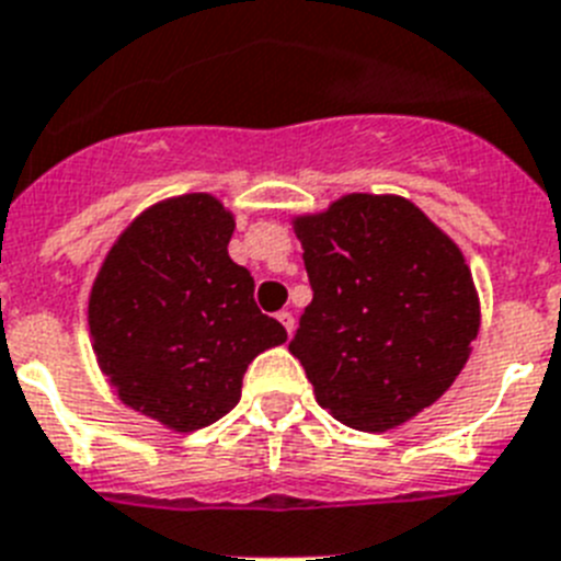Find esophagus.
<instances>
[{"label": "esophagus", "instance_id": "obj_1", "mask_svg": "<svg viewBox=\"0 0 561 561\" xmlns=\"http://www.w3.org/2000/svg\"><path fill=\"white\" fill-rule=\"evenodd\" d=\"M276 319H279L282 328H285L290 336V333H294V313H290V310H282V313H276Z\"/></svg>", "mask_w": 561, "mask_h": 561}]
</instances>
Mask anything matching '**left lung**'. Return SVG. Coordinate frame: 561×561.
<instances>
[{"mask_svg":"<svg viewBox=\"0 0 561 561\" xmlns=\"http://www.w3.org/2000/svg\"><path fill=\"white\" fill-rule=\"evenodd\" d=\"M313 302L290 353L317 402L353 431L385 433L462 374L479 294L459 244L404 196L347 193L294 216Z\"/></svg>","mask_w":561,"mask_h":561,"instance_id":"8db88e82","label":"left lung"}]
</instances>
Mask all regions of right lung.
I'll return each instance as SVG.
<instances>
[{"instance_id":"1","label":"right lung","mask_w":561,"mask_h":561,"mask_svg":"<svg viewBox=\"0 0 561 561\" xmlns=\"http://www.w3.org/2000/svg\"><path fill=\"white\" fill-rule=\"evenodd\" d=\"M237 219L210 193L171 196L111 244L88 299L91 345L122 402L176 433L214 425L239 402L259 353L288 333L253 302L228 256Z\"/></svg>"}]
</instances>
